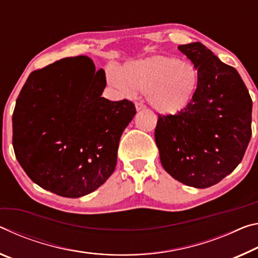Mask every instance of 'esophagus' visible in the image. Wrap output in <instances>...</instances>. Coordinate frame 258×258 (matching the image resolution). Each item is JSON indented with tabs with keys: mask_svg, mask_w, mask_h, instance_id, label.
Masks as SVG:
<instances>
[{
	"mask_svg": "<svg viewBox=\"0 0 258 258\" xmlns=\"http://www.w3.org/2000/svg\"><path fill=\"white\" fill-rule=\"evenodd\" d=\"M136 109L137 111H143V109H145V105L142 103H136Z\"/></svg>",
	"mask_w": 258,
	"mask_h": 258,
	"instance_id": "1",
	"label": "esophagus"
}]
</instances>
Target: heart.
Returning a JSON list of instances; mask_svg holds the SVG:
<instances>
[{
	"mask_svg": "<svg viewBox=\"0 0 258 258\" xmlns=\"http://www.w3.org/2000/svg\"><path fill=\"white\" fill-rule=\"evenodd\" d=\"M108 80L123 94H146L151 106L163 115H176L193 103L200 75L188 61L151 56L128 62L121 72H111Z\"/></svg>",
	"mask_w": 258,
	"mask_h": 258,
	"instance_id": "obj_1",
	"label": "heart"
}]
</instances>
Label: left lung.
<instances>
[{
	"instance_id": "obj_1",
	"label": "left lung",
	"mask_w": 258,
	"mask_h": 258,
	"mask_svg": "<svg viewBox=\"0 0 258 258\" xmlns=\"http://www.w3.org/2000/svg\"><path fill=\"white\" fill-rule=\"evenodd\" d=\"M178 50L199 72V89L184 112L159 115L155 143L169 175L206 188L241 162L251 137L252 101L238 71L207 46L193 42Z\"/></svg>"
}]
</instances>
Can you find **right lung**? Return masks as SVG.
<instances>
[{"instance_id": "obj_1", "label": "right lung", "mask_w": 258, "mask_h": 258, "mask_svg": "<svg viewBox=\"0 0 258 258\" xmlns=\"http://www.w3.org/2000/svg\"><path fill=\"white\" fill-rule=\"evenodd\" d=\"M103 69L89 57L64 58L32 72L17 98L12 145L27 176L42 188L80 198L113 174L132 101H111Z\"/></svg>"}]
</instances>
